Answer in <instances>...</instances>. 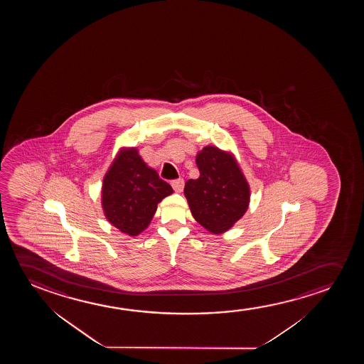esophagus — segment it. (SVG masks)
Instances as JSON below:
<instances>
[{
	"label": "esophagus",
	"instance_id": "esophagus-1",
	"mask_svg": "<svg viewBox=\"0 0 364 364\" xmlns=\"http://www.w3.org/2000/svg\"><path fill=\"white\" fill-rule=\"evenodd\" d=\"M171 186H173V189H174L176 193H181L183 189H184V179L179 178V179L173 180V181H171Z\"/></svg>",
	"mask_w": 364,
	"mask_h": 364
}]
</instances>
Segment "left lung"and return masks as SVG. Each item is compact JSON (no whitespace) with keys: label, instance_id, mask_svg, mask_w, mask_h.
Masks as SVG:
<instances>
[{"label":"left lung","instance_id":"1","mask_svg":"<svg viewBox=\"0 0 364 364\" xmlns=\"http://www.w3.org/2000/svg\"><path fill=\"white\" fill-rule=\"evenodd\" d=\"M199 179L185 183L194 219L214 234L229 230L249 206L250 189L231 155L206 146L196 156Z\"/></svg>","mask_w":364,"mask_h":364}]
</instances>
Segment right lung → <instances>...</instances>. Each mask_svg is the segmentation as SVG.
Instances as JSON below:
<instances>
[{"instance_id":"1","label":"right lung","mask_w":364,"mask_h":364,"mask_svg":"<svg viewBox=\"0 0 364 364\" xmlns=\"http://www.w3.org/2000/svg\"><path fill=\"white\" fill-rule=\"evenodd\" d=\"M173 193V188L150 169L135 149L115 159L103 180L102 204L105 216L117 229L135 235L148 228L156 205Z\"/></svg>"}]
</instances>
